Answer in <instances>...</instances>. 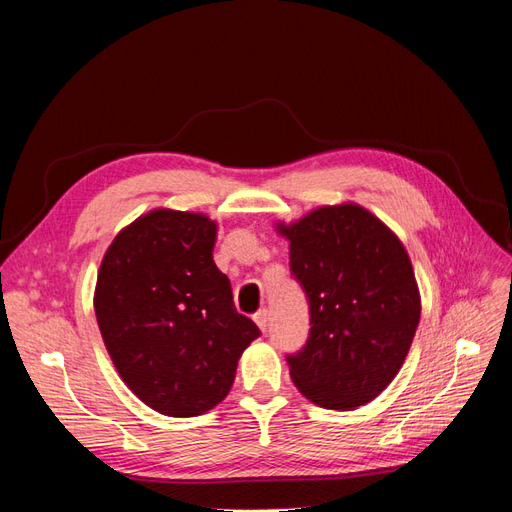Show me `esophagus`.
<instances>
[{
    "label": "esophagus",
    "mask_w": 512,
    "mask_h": 512,
    "mask_svg": "<svg viewBox=\"0 0 512 512\" xmlns=\"http://www.w3.org/2000/svg\"><path fill=\"white\" fill-rule=\"evenodd\" d=\"M254 322L258 324L260 331H267V327H269V314H267V309H258V312L254 314Z\"/></svg>",
    "instance_id": "obj_1"
}]
</instances>
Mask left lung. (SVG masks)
I'll return each mask as SVG.
<instances>
[{
    "label": "left lung",
    "instance_id": "left-lung-1",
    "mask_svg": "<svg viewBox=\"0 0 512 512\" xmlns=\"http://www.w3.org/2000/svg\"><path fill=\"white\" fill-rule=\"evenodd\" d=\"M290 273L309 303L305 346L290 378L316 406L354 410L376 399L406 361L421 297L406 247L359 205L320 207L277 224Z\"/></svg>",
    "mask_w": 512,
    "mask_h": 512
}]
</instances>
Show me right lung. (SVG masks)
Masks as SVG:
<instances>
[{"label":"right lung","mask_w":512,"mask_h":512,"mask_svg":"<svg viewBox=\"0 0 512 512\" xmlns=\"http://www.w3.org/2000/svg\"><path fill=\"white\" fill-rule=\"evenodd\" d=\"M215 232L203 213L149 211L119 232L98 271L104 346L130 391L166 416L218 406L260 335L215 267Z\"/></svg>","instance_id":"obj_1"}]
</instances>
